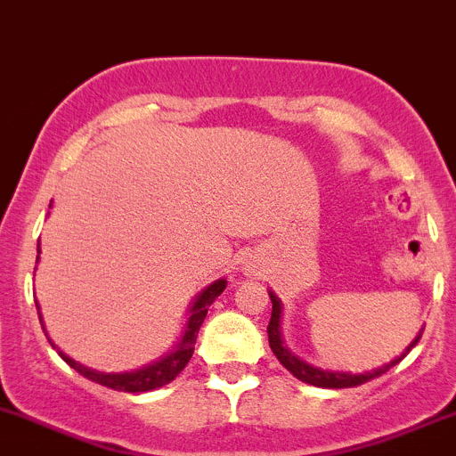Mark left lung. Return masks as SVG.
<instances>
[{
    "mask_svg": "<svg viewBox=\"0 0 456 456\" xmlns=\"http://www.w3.org/2000/svg\"><path fill=\"white\" fill-rule=\"evenodd\" d=\"M270 294V300H272V318H270V325H267V338H270V349L272 354L279 358V362L283 364L285 369L289 370V373L294 375V378L300 379V382L305 384H312V387H321V388H349V387H358V384H364L369 382V379L378 378V375L387 373L388 369L395 367L397 362L403 358V355L408 354V351L412 349V346L419 342L421 338V330L419 336L415 338V340L411 342V345L406 346V351L400 355V358L391 360V362L382 364V367L378 369H370V370H364V373H349V370H330V369H318L314 367V364L305 362V360H300L297 354H292V351L288 349V346L283 345V333H281V314H283V303H281V298L276 297L274 292H267Z\"/></svg>",
    "mask_w": 456,
    "mask_h": 456,
    "instance_id": "8db88e82",
    "label": "left lung"
}]
</instances>
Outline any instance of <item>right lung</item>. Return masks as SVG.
<instances>
[{
    "mask_svg": "<svg viewBox=\"0 0 456 456\" xmlns=\"http://www.w3.org/2000/svg\"><path fill=\"white\" fill-rule=\"evenodd\" d=\"M224 289H226V279L213 281L208 288L201 289V292L193 298V303H191L189 312H186L189 321H186L184 331H182L177 345L173 346L168 354H164L162 358L156 360V362L144 364V367H140V369L123 370V373H105V370L89 369V367H86V364L77 362V360H72L69 355H65L61 349H56V345L50 340V338L48 340H50V345L59 351V355L69 364V367H72L74 370H78L83 378L92 379V382L102 384V387H107V388H114V391H125V393L153 391V388H159V387H164V384L173 382V379H175L177 375L184 370L186 364H189L191 355H193V351H195V340H197V333H200L201 322H204V318H206V314H208V307L213 305V300L217 298ZM37 312H39V305H37ZM39 321H41V327H44L41 312H39ZM44 331H45V327H44Z\"/></svg>",
    "mask_w": 456,
    "mask_h": 456,
    "instance_id": "right-lung-1",
    "label": "right lung"
}]
</instances>
